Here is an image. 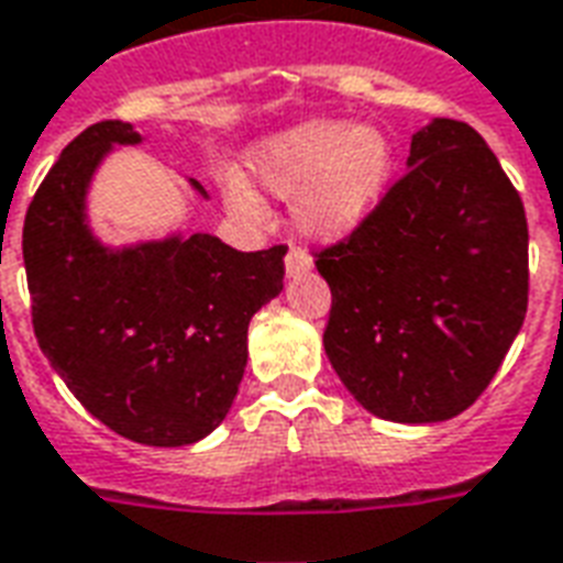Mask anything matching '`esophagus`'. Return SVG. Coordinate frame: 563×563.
I'll return each mask as SVG.
<instances>
[{"instance_id":"34e87169","label":"esophagus","mask_w":563,"mask_h":563,"mask_svg":"<svg viewBox=\"0 0 563 563\" xmlns=\"http://www.w3.org/2000/svg\"><path fill=\"white\" fill-rule=\"evenodd\" d=\"M310 268H313V262H310L307 253H301V250H289V256H286V274H289V277H301V274H307Z\"/></svg>"}]
</instances>
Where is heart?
Segmentation results:
<instances>
[{"mask_svg":"<svg viewBox=\"0 0 563 563\" xmlns=\"http://www.w3.org/2000/svg\"><path fill=\"white\" fill-rule=\"evenodd\" d=\"M244 169L265 194L292 199L301 235L331 244L357 232L382 206L394 176V143L378 124L307 119L250 145ZM232 202L260 214V199L247 187H232Z\"/></svg>","mask_w":563,"mask_h":563,"instance_id":"obj_1","label":"heart"}]
</instances>
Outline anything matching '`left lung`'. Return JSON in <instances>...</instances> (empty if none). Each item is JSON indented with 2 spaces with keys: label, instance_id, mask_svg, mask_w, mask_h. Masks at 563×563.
Here are the masks:
<instances>
[{
  "label": "left lung",
  "instance_id": "8db88e82",
  "mask_svg": "<svg viewBox=\"0 0 563 563\" xmlns=\"http://www.w3.org/2000/svg\"><path fill=\"white\" fill-rule=\"evenodd\" d=\"M406 176L352 239L319 253L324 355L369 415L441 423L481 397L528 310L522 199L472 124L432 119Z\"/></svg>",
  "mask_w": 563,
  "mask_h": 563
}]
</instances>
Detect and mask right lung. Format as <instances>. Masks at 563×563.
I'll return each instance as SVG.
<instances>
[{"label":"right lung","mask_w":563,"mask_h":563,"mask_svg":"<svg viewBox=\"0 0 563 563\" xmlns=\"http://www.w3.org/2000/svg\"><path fill=\"white\" fill-rule=\"evenodd\" d=\"M143 145L128 122H98L59 154L23 223L41 352L95 418L124 439L185 448L223 423L247 366V324L283 292L286 247L241 253L173 229L112 244L89 220V190L115 148ZM187 185L208 202L206 187Z\"/></svg>","instance_id":"1"}]
</instances>
